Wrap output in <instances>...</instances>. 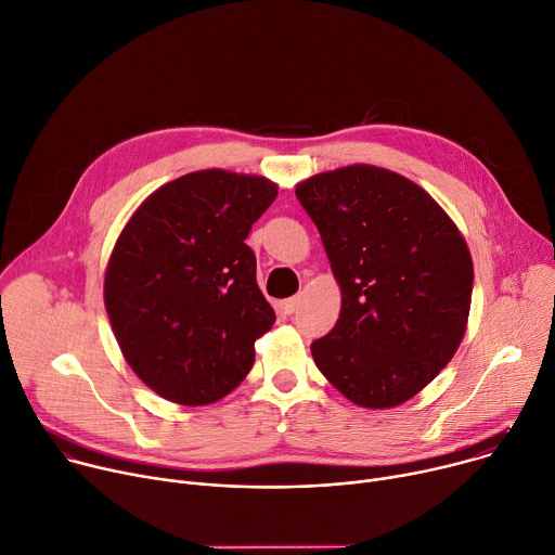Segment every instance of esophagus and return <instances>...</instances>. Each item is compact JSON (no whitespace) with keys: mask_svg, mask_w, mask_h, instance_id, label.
Wrapping results in <instances>:
<instances>
[{"mask_svg":"<svg viewBox=\"0 0 555 555\" xmlns=\"http://www.w3.org/2000/svg\"><path fill=\"white\" fill-rule=\"evenodd\" d=\"M298 304H300V296L285 298V300H281V310H283L285 314H292V312L298 308Z\"/></svg>","mask_w":555,"mask_h":555,"instance_id":"obj_1","label":"esophagus"}]
</instances>
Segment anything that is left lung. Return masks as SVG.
Here are the masks:
<instances>
[{"instance_id":"obj_1","label":"left lung","mask_w":555,"mask_h":555,"mask_svg":"<svg viewBox=\"0 0 555 555\" xmlns=\"http://www.w3.org/2000/svg\"><path fill=\"white\" fill-rule=\"evenodd\" d=\"M340 287L334 330L312 343L321 374L359 408L416 396L465 336L474 263L429 192L387 168L354 164L296 183Z\"/></svg>"}]
</instances>
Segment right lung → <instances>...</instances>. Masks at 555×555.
I'll list each match as a JSON object with an SVG mask.
<instances>
[{"mask_svg":"<svg viewBox=\"0 0 555 555\" xmlns=\"http://www.w3.org/2000/svg\"><path fill=\"white\" fill-rule=\"evenodd\" d=\"M276 194L259 175L196 170L157 188L124 225L104 304L126 363L162 398L210 405L255 363L276 314L245 238Z\"/></svg>","mask_w":555,"mask_h":555,"instance_id":"obj_1","label":"right lung"}]
</instances>
